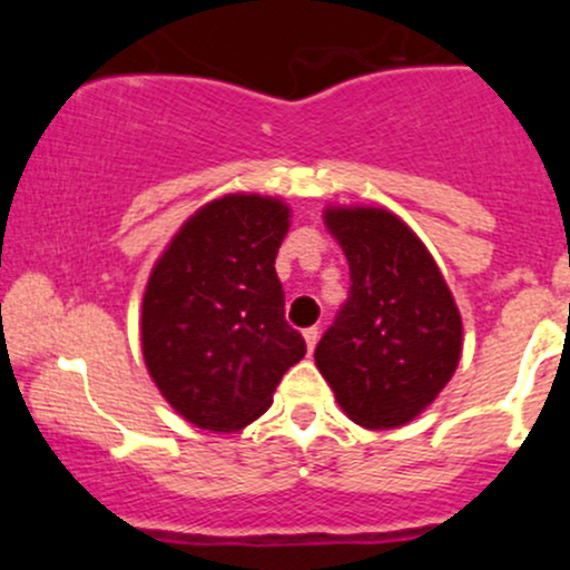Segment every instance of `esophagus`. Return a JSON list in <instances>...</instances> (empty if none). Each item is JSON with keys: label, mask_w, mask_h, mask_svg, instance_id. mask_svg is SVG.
Here are the masks:
<instances>
[{"label": "esophagus", "mask_w": 570, "mask_h": 570, "mask_svg": "<svg viewBox=\"0 0 570 570\" xmlns=\"http://www.w3.org/2000/svg\"><path fill=\"white\" fill-rule=\"evenodd\" d=\"M303 337H305L307 353H313V348H316V343H318V330H316V326H311V330H305Z\"/></svg>", "instance_id": "1"}]
</instances>
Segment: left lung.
<instances>
[{
	"instance_id": "8db88e82",
	"label": "left lung",
	"mask_w": 570,
	"mask_h": 570,
	"mask_svg": "<svg viewBox=\"0 0 570 570\" xmlns=\"http://www.w3.org/2000/svg\"><path fill=\"white\" fill-rule=\"evenodd\" d=\"M343 246L351 292L316 345V367L364 429L421 415L461 358V313L429 248L385 208H326Z\"/></svg>"
}]
</instances>
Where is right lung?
I'll return each mask as SVG.
<instances>
[{"label": "right lung", "mask_w": 570, "mask_h": 570, "mask_svg": "<svg viewBox=\"0 0 570 570\" xmlns=\"http://www.w3.org/2000/svg\"><path fill=\"white\" fill-rule=\"evenodd\" d=\"M286 233L284 200L225 195L198 208L153 267L141 303L144 364L193 426H248L305 356L276 276Z\"/></svg>", "instance_id": "right-lung-1"}]
</instances>
